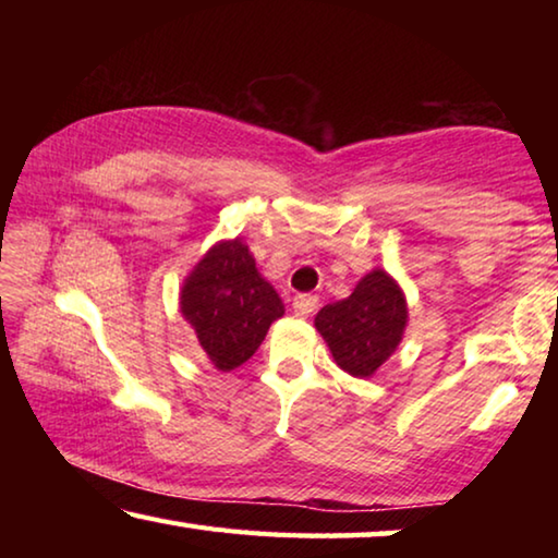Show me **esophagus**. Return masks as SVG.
I'll return each mask as SVG.
<instances>
[{"label":"esophagus","instance_id":"esophagus-1","mask_svg":"<svg viewBox=\"0 0 558 558\" xmlns=\"http://www.w3.org/2000/svg\"><path fill=\"white\" fill-rule=\"evenodd\" d=\"M317 307V295H298L292 300V313L298 317H310Z\"/></svg>","mask_w":558,"mask_h":558}]
</instances>
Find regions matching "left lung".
Here are the masks:
<instances>
[{
  "label": "left lung",
  "mask_w": 558,
  "mask_h": 558,
  "mask_svg": "<svg viewBox=\"0 0 558 558\" xmlns=\"http://www.w3.org/2000/svg\"><path fill=\"white\" fill-rule=\"evenodd\" d=\"M405 325H409V302L399 280L384 268L356 282L352 295L325 305L315 317L317 332L332 352L337 366L356 379H369L379 366L399 349Z\"/></svg>",
  "instance_id": "obj_1"
}]
</instances>
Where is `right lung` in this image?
<instances>
[{
  "mask_svg": "<svg viewBox=\"0 0 558 558\" xmlns=\"http://www.w3.org/2000/svg\"><path fill=\"white\" fill-rule=\"evenodd\" d=\"M179 310L219 372L248 362L270 325L286 315L280 295L258 272L241 235L216 241L189 270L179 290Z\"/></svg>",
  "mask_w": 558,
  "mask_h": 558,
  "instance_id": "1",
  "label": "right lung"
}]
</instances>
